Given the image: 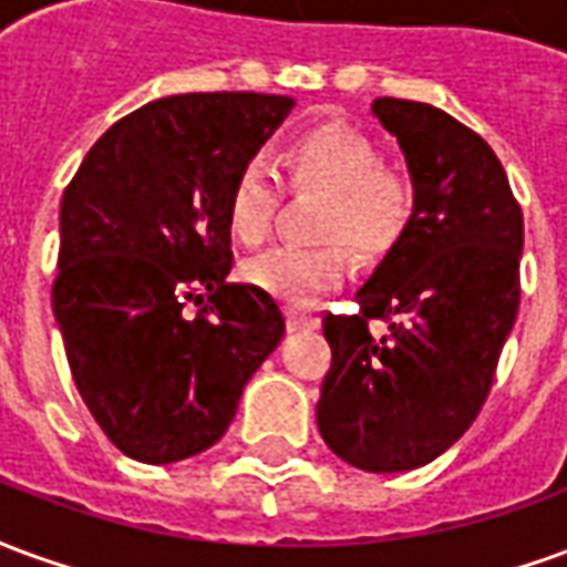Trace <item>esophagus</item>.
Here are the masks:
<instances>
[{
  "label": "esophagus",
  "instance_id": "esophagus-1",
  "mask_svg": "<svg viewBox=\"0 0 567 567\" xmlns=\"http://www.w3.org/2000/svg\"><path fill=\"white\" fill-rule=\"evenodd\" d=\"M285 316H288V328H291V331H316V328H319V316H312L307 309L288 307Z\"/></svg>",
  "mask_w": 567,
  "mask_h": 567
}]
</instances>
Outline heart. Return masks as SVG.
Instances as JSON below:
<instances>
[{
    "label": "heart",
    "instance_id": "1",
    "mask_svg": "<svg viewBox=\"0 0 567 567\" xmlns=\"http://www.w3.org/2000/svg\"><path fill=\"white\" fill-rule=\"evenodd\" d=\"M282 166L295 187L324 190L321 246H276L246 264L248 282L309 303L352 276V255L380 260L404 239L413 218V185L398 166L380 161L377 145L343 121L297 130L282 145ZM279 182L264 161L243 163L227 194V224L239 243L258 246L272 230Z\"/></svg>",
    "mask_w": 567,
    "mask_h": 567
}]
</instances>
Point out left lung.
<instances>
[{"instance_id":"left-lung-1","label":"left lung","mask_w":567,"mask_h":567,"mask_svg":"<svg viewBox=\"0 0 567 567\" xmlns=\"http://www.w3.org/2000/svg\"><path fill=\"white\" fill-rule=\"evenodd\" d=\"M373 115L404 151L413 218L358 288L355 316H324L331 370L316 406L343 462L373 474L434 462L486 404L519 309L523 209L483 136L427 103L382 96ZM390 321L373 338L369 321Z\"/></svg>"}]
</instances>
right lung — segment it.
<instances>
[{"label": "right lung", "mask_w": 567, "mask_h": 567, "mask_svg": "<svg viewBox=\"0 0 567 567\" xmlns=\"http://www.w3.org/2000/svg\"><path fill=\"white\" fill-rule=\"evenodd\" d=\"M291 109L272 93L163 96L105 130L63 190L51 297L69 370L136 462L218 443L282 340L276 300L227 282V194Z\"/></svg>", "instance_id": "right-lung-1"}]
</instances>
